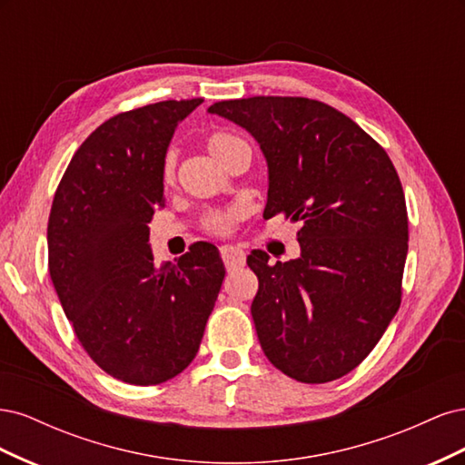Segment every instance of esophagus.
<instances>
[{
    "instance_id": "34e87169",
    "label": "esophagus",
    "mask_w": 465,
    "mask_h": 465,
    "mask_svg": "<svg viewBox=\"0 0 465 465\" xmlns=\"http://www.w3.org/2000/svg\"><path fill=\"white\" fill-rule=\"evenodd\" d=\"M221 258L224 262V265H227V270H236V267H242L246 263V254L244 250H241L238 246H221Z\"/></svg>"
}]
</instances>
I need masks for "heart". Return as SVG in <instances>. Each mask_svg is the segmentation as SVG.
<instances>
[{"mask_svg": "<svg viewBox=\"0 0 465 465\" xmlns=\"http://www.w3.org/2000/svg\"><path fill=\"white\" fill-rule=\"evenodd\" d=\"M205 147L223 164L224 161L231 157V154H234L238 149H244L248 145H246L244 139H241V137L234 135V134L215 132V134L207 135ZM174 174H176V151L174 149H168L166 154H164V161H163V178H164V182H173ZM234 217H236V213L213 215V217L209 219V224H211V229L224 232V231L231 229Z\"/></svg>", "mask_w": 465, "mask_h": 465, "instance_id": "1", "label": "heart"}]
</instances>
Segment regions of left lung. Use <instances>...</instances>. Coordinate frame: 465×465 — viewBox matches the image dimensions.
Returning <instances> with one entry per match:
<instances>
[{
  "instance_id": "left-lung-1",
  "label": "left lung",
  "mask_w": 465,
  "mask_h": 465,
  "mask_svg": "<svg viewBox=\"0 0 465 465\" xmlns=\"http://www.w3.org/2000/svg\"><path fill=\"white\" fill-rule=\"evenodd\" d=\"M244 128L267 163L263 217L301 221V256L270 265L252 250L260 287L252 318L265 357L287 376L322 384L353 371L401 301L407 209L386 151L328 104L252 96L207 108Z\"/></svg>"
}]
</instances>
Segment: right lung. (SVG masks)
Listing matches in <instances>:
<instances>
[{
    "instance_id": "obj_1",
    "label": "right lung",
    "mask_w": 465,
    "mask_h": 465,
    "mask_svg": "<svg viewBox=\"0 0 465 465\" xmlns=\"http://www.w3.org/2000/svg\"><path fill=\"white\" fill-rule=\"evenodd\" d=\"M203 101H164L106 120L74 154L48 219V267L89 357L135 386L166 382L200 349L223 285L219 250L198 242L154 265L149 223L164 207L163 161Z\"/></svg>"
}]
</instances>
